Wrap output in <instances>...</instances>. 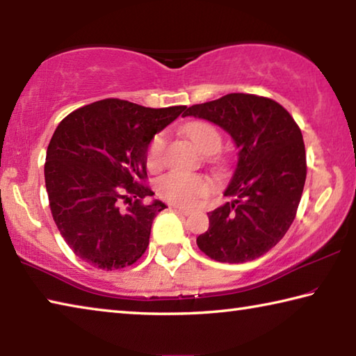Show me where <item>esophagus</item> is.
<instances>
[{
	"label": "esophagus",
	"instance_id": "1",
	"mask_svg": "<svg viewBox=\"0 0 356 356\" xmlns=\"http://www.w3.org/2000/svg\"><path fill=\"white\" fill-rule=\"evenodd\" d=\"M171 209H174V210H177L179 213H182V215H190V213H193V210L191 209H186V207H182V206H171Z\"/></svg>",
	"mask_w": 356,
	"mask_h": 356
}]
</instances>
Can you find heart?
<instances>
[{
    "label": "heart",
    "instance_id": "b5f03b06",
    "mask_svg": "<svg viewBox=\"0 0 356 356\" xmlns=\"http://www.w3.org/2000/svg\"><path fill=\"white\" fill-rule=\"evenodd\" d=\"M185 135L193 143V146L201 152L218 150L221 146L220 131L209 122H191L185 127ZM166 135L156 134L150 140L146 150V163L150 171H159L165 163ZM213 190V184L207 176L202 174H190L172 171L165 174L156 182V191L160 197L177 206H193L201 197L207 196Z\"/></svg>",
    "mask_w": 356,
    "mask_h": 356
}]
</instances>
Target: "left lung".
<instances>
[{"instance_id": "obj_1", "label": "left lung", "mask_w": 356, "mask_h": 356, "mask_svg": "<svg viewBox=\"0 0 356 356\" xmlns=\"http://www.w3.org/2000/svg\"><path fill=\"white\" fill-rule=\"evenodd\" d=\"M182 116L220 125L238 149L225 191L232 201L207 213L209 229L196 243L213 261H254L284 237L297 215L306 180L301 130L278 102L254 94H227L185 108Z\"/></svg>"}]
</instances>
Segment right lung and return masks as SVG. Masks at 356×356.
Instances as JSON below:
<instances>
[{"label": "right lung", "instance_id": "1", "mask_svg": "<svg viewBox=\"0 0 356 356\" xmlns=\"http://www.w3.org/2000/svg\"><path fill=\"white\" fill-rule=\"evenodd\" d=\"M186 106L146 108L105 99L65 116L47 149L45 186L65 243L95 268L135 264L166 206L146 202V150Z\"/></svg>", "mask_w": 356, "mask_h": 356}]
</instances>
